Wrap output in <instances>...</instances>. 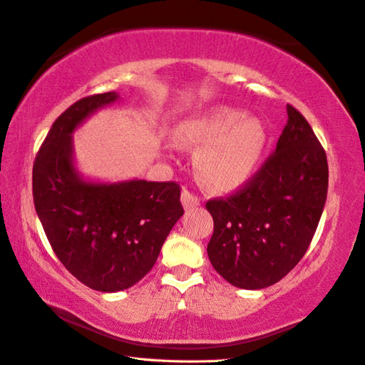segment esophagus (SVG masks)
<instances>
[{
	"instance_id": "34e87169",
	"label": "esophagus",
	"mask_w": 365,
	"mask_h": 365,
	"mask_svg": "<svg viewBox=\"0 0 365 365\" xmlns=\"http://www.w3.org/2000/svg\"><path fill=\"white\" fill-rule=\"evenodd\" d=\"M181 202L185 211H190L193 207H197L200 205V198L197 195H193L189 190H182L181 193Z\"/></svg>"
}]
</instances>
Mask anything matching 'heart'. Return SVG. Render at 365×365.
Segmentation results:
<instances>
[{
	"mask_svg": "<svg viewBox=\"0 0 365 365\" xmlns=\"http://www.w3.org/2000/svg\"><path fill=\"white\" fill-rule=\"evenodd\" d=\"M173 137L178 145L198 148L195 168L207 187L233 190L257 172L266 132L258 118L217 106L184 118Z\"/></svg>",
	"mask_w": 365,
	"mask_h": 365,
	"instance_id": "heart-1",
	"label": "heart"
}]
</instances>
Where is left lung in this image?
Listing matches in <instances>:
<instances>
[{"label":"left lung","instance_id":"obj_1","mask_svg":"<svg viewBox=\"0 0 365 365\" xmlns=\"http://www.w3.org/2000/svg\"><path fill=\"white\" fill-rule=\"evenodd\" d=\"M288 121L276 151L245 187L210 200L214 220L207 257L222 277L244 289L284 279L306 254L328 195V160L299 111Z\"/></svg>","mask_w":365,"mask_h":365}]
</instances>
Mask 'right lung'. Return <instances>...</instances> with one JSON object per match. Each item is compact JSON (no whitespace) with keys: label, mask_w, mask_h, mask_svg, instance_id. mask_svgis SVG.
<instances>
[{"label":"right lung","mask_w":365,"mask_h":365,"mask_svg":"<svg viewBox=\"0 0 365 365\" xmlns=\"http://www.w3.org/2000/svg\"><path fill=\"white\" fill-rule=\"evenodd\" d=\"M116 101L111 91L71 106L51 125L33 167L36 212L51 249L73 277L102 293L143 279L184 214L176 182H96L80 175L72 133Z\"/></svg>","instance_id":"add662e5"}]
</instances>
